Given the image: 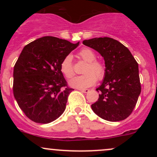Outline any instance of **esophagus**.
<instances>
[{
	"mask_svg": "<svg viewBox=\"0 0 157 157\" xmlns=\"http://www.w3.org/2000/svg\"><path fill=\"white\" fill-rule=\"evenodd\" d=\"M81 92L82 93H89V89H79Z\"/></svg>",
	"mask_w": 157,
	"mask_h": 157,
	"instance_id": "1",
	"label": "esophagus"
}]
</instances>
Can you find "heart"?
<instances>
[{
    "label": "heart",
    "instance_id": "b5f03b06",
    "mask_svg": "<svg viewBox=\"0 0 157 157\" xmlns=\"http://www.w3.org/2000/svg\"><path fill=\"white\" fill-rule=\"evenodd\" d=\"M81 59L87 62V65L83 70L84 75L73 77L69 81L70 86L79 89H86L92 86L98 80H103L106 74L105 64L100 60H96L97 55L93 50L90 48H82L79 52ZM60 71L67 78H71L75 75L72 57L71 55H66L60 63Z\"/></svg>",
    "mask_w": 157,
    "mask_h": 157
}]
</instances>
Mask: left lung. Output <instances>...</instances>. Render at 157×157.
<instances>
[{"label": "left lung", "instance_id": "obj_1", "mask_svg": "<svg viewBox=\"0 0 157 157\" xmlns=\"http://www.w3.org/2000/svg\"><path fill=\"white\" fill-rule=\"evenodd\" d=\"M82 44L103 57L106 74L96 89L99 99L91 105L93 111L103 120L117 122L132 113L141 92L138 63L128 48L111 37H95Z\"/></svg>", "mask_w": 157, "mask_h": 157}]
</instances>
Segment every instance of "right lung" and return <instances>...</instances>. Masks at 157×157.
Masks as SVG:
<instances>
[{
	"label": "right lung",
	"mask_w": 157,
	"mask_h": 157,
	"mask_svg": "<svg viewBox=\"0 0 157 157\" xmlns=\"http://www.w3.org/2000/svg\"><path fill=\"white\" fill-rule=\"evenodd\" d=\"M66 40L46 36L27 44L14 66L13 94L19 107L37 123H49L64 112L69 94L60 63L76 48Z\"/></svg>",
	"instance_id": "add662e5"
}]
</instances>
